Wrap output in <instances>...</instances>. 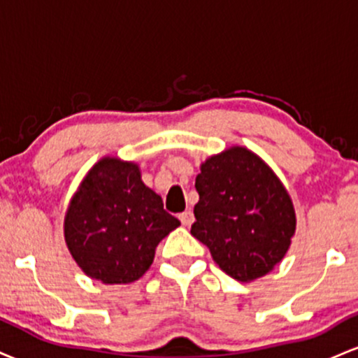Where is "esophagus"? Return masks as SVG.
<instances>
[{"label": "esophagus", "mask_w": 358, "mask_h": 358, "mask_svg": "<svg viewBox=\"0 0 358 358\" xmlns=\"http://www.w3.org/2000/svg\"><path fill=\"white\" fill-rule=\"evenodd\" d=\"M180 220H182V224L185 225V227H190V225L193 224V220H195V217H193V212L192 210H185L180 213Z\"/></svg>", "instance_id": "34e87169"}]
</instances>
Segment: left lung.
<instances>
[{
  "instance_id": "8db88e82",
  "label": "left lung",
  "mask_w": 358,
  "mask_h": 358,
  "mask_svg": "<svg viewBox=\"0 0 358 358\" xmlns=\"http://www.w3.org/2000/svg\"><path fill=\"white\" fill-rule=\"evenodd\" d=\"M192 236L225 274L241 282L266 276L296 232L289 193L261 156L231 146L200 165Z\"/></svg>"
}]
</instances>
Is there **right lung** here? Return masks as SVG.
Segmentation results:
<instances>
[{"instance_id": "right-lung-1", "label": "right lung", "mask_w": 358, "mask_h": 358, "mask_svg": "<svg viewBox=\"0 0 358 358\" xmlns=\"http://www.w3.org/2000/svg\"><path fill=\"white\" fill-rule=\"evenodd\" d=\"M180 225L146 187L134 162L104 156L69 202L64 237L82 273L104 285L136 281L153 264L156 245Z\"/></svg>"}]
</instances>
